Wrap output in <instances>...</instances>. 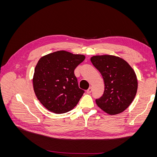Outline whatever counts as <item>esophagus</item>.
Segmentation results:
<instances>
[{
  "label": "esophagus",
  "mask_w": 157,
  "mask_h": 157,
  "mask_svg": "<svg viewBox=\"0 0 157 157\" xmlns=\"http://www.w3.org/2000/svg\"><path fill=\"white\" fill-rule=\"evenodd\" d=\"M87 93L88 94H90V93H91L92 92V88L91 87V86H90L88 90H87Z\"/></svg>",
  "instance_id": "esophagus-1"
}]
</instances>
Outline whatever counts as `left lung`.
Segmentation results:
<instances>
[{"label": "left lung", "mask_w": 157, "mask_h": 157, "mask_svg": "<svg viewBox=\"0 0 157 157\" xmlns=\"http://www.w3.org/2000/svg\"><path fill=\"white\" fill-rule=\"evenodd\" d=\"M90 60L105 83L103 96L96 99L98 106L111 115L123 112L136 95L137 80L134 69L125 60L115 56H94Z\"/></svg>", "instance_id": "1"}]
</instances>
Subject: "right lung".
I'll list each match as a JSON object with an SVG mask.
<instances>
[{"label": "right lung", "instance_id": "add662e5", "mask_svg": "<svg viewBox=\"0 0 157 157\" xmlns=\"http://www.w3.org/2000/svg\"><path fill=\"white\" fill-rule=\"evenodd\" d=\"M85 56L64 50L46 55L39 60L33 78L40 102L57 114L67 113L77 105L84 91L79 88L74 71Z\"/></svg>", "mask_w": 157, "mask_h": 157}]
</instances>
